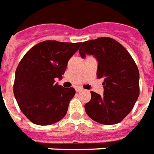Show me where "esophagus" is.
Instances as JSON below:
<instances>
[{"instance_id": "34e87169", "label": "esophagus", "mask_w": 154, "mask_h": 154, "mask_svg": "<svg viewBox=\"0 0 154 154\" xmlns=\"http://www.w3.org/2000/svg\"><path fill=\"white\" fill-rule=\"evenodd\" d=\"M75 90H76V92H79V91H82L83 89L80 87H77V88H75Z\"/></svg>"}]
</instances>
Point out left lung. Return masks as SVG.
<instances>
[{"instance_id":"1","label":"left lung","mask_w":154,"mask_h":154,"mask_svg":"<svg viewBox=\"0 0 154 154\" xmlns=\"http://www.w3.org/2000/svg\"><path fill=\"white\" fill-rule=\"evenodd\" d=\"M79 54H92L98 61L97 77L103 78V95L91 91L85 105L86 114L98 123H119L133 109L139 95V72L125 48L109 37L83 42Z\"/></svg>"}]
</instances>
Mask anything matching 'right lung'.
<instances>
[{
  "label": "right lung",
  "instance_id": "obj_1",
  "mask_svg": "<svg viewBox=\"0 0 154 154\" xmlns=\"http://www.w3.org/2000/svg\"><path fill=\"white\" fill-rule=\"evenodd\" d=\"M80 45L45 40L33 46L20 61L14 95L21 112L33 124L50 125L65 116L75 90L54 82L56 78L62 79L69 60Z\"/></svg>",
  "mask_w": 154,
  "mask_h": 154
}]
</instances>
